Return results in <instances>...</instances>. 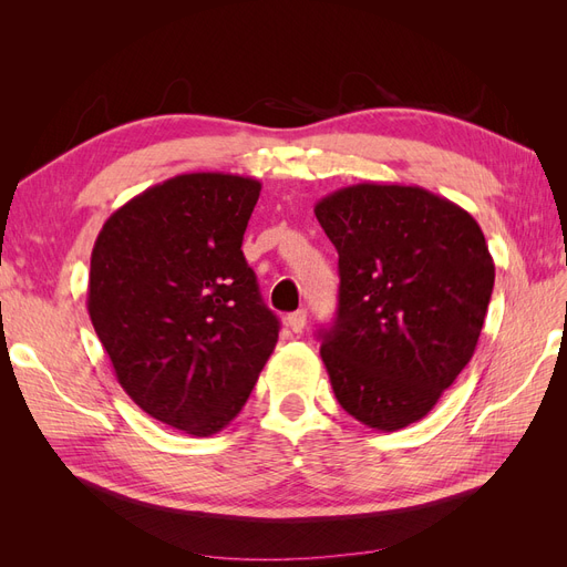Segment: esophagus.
<instances>
[{"label":"esophagus","mask_w":567,"mask_h":567,"mask_svg":"<svg viewBox=\"0 0 567 567\" xmlns=\"http://www.w3.org/2000/svg\"><path fill=\"white\" fill-rule=\"evenodd\" d=\"M286 323H288L290 331L300 333V331L305 329V323H307V312H305V310H298V312H293V315H288V317H286Z\"/></svg>","instance_id":"esophagus-1"}]
</instances>
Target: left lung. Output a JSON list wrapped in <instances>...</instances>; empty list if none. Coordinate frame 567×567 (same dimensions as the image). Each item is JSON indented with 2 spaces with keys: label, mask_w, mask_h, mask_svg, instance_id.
I'll return each mask as SVG.
<instances>
[{
  "label": "left lung",
  "mask_w": 567,
  "mask_h": 567,
  "mask_svg": "<svg viewBox=\"0 0 567 567\" xmlns=\"http://www.w3.org/2000/svg\"><path fill=\"white\" fill-rule=\"evenodd\" d=\"M338 250L321 359L340 406L373 431L421 421L471 362L494 288L477 221L421 186L352 184L315 205Z\"/></svg>",
  "instance_id": "1"
}]
</instances>
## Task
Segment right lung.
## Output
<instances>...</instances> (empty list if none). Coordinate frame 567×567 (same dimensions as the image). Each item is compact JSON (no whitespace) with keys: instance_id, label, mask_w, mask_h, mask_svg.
Wrapping results in <instances>:
<instances>
[{"instance_id":"1","label":"right lung","mask_w":567,"mask_h":567,"mask_svg":"<svg viewBox=\"0 0 567 567\" xmlns=\"http://www.w3.org/2000/svg\"><path fill=\"white\" fill-rule=\"evenodd\" d=\"M262 184L192 173L117 208L92 250L87 312L117 383L156 421L227 427L279 340L241 244Z\"/></svg>"}]
</instances>
